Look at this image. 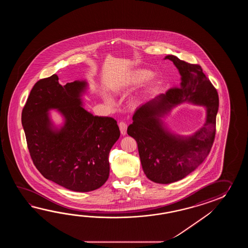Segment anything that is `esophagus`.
Here are the masks:
<instances>
[{
  "mask_svg": "<svg viewBox=\"0 0 248 248\" xmlns=\"http://www.w3.org/2000/svg\"><path fill=\"white\" fill-rule=\"evenodd\" d=\"M119 126H120L121 133H122L123 136H125L126 134V128H127L126 123H125V122H121L119 123Z\"/></svg>",
  "mask_w": 248,
  "mask_h": 248,
  "instance_id": "obj_1",
  "label": "esophagus"
}]
</instances>
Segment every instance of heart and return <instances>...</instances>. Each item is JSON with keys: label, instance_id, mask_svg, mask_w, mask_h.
<instances>
[{"label": "heart", "instance_id": "obj_1", "mask_svg": "<svg viewBox=\"0 0 248 248\" xmlns=\"http://www.w3.org/2000/svg\"><path fill=\"white\" fill-rule=\"evenodd\" d=\"M150 75H151V73L147 70H143V69L136 70L129 74V76L127 77V79L125 81V84L120 85L118 90H122L124 88V86H126V85L129 86V85L140 84V83H142V81H144L145 79H147ZM105 100L109 105L112 104L111 98L108 96H105Z\"/></svg>", "mask_w": 248, "mask_h": 248}]
</instances>
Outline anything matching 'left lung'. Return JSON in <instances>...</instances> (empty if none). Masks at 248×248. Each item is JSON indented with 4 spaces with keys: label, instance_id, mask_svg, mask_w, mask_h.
I'll use <instances>...</instances> for the list:
<instances>
[{
    "label": "left lung",
    "instance_id": "left-lung-1",
    "mask_svg": "<svg viewBox=\"0 0 248 248\" xmlns=\"http://www.w3.org/2000/svg\"><path fill=\"white\" fill-rule=\"evenodd\" d=\"M169 59L178 69L181 83L140 106L133 116L127 134L137 142L142 170L157 184H171L185 178L210 153L216 137L219 96L201 65L187 63L174 55ZM188 101L206 109L204 125L190 136L170 132L163 118L175 106Z\"/></svg>",
    "mask_w": 248,
    "mask_h": 248
}]
</instances>
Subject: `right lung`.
I'll return each instance as SVG.
<instances>
[{
    "label": "right lung",
    "instance_id": "add662e5",
    "mask_svg": "<svg viewBox=\"0 0 248 248\" xmlns=\"http://www.w3.org/2000/svg\"><path fill=\"white\" fill-rule=\"evenodd\" d=\"M86 80L62 85L58 76L40 79L22 111V125L32 162L40 173L65 189L88 192L105 185L110 173L109 153L121 132L111 117L94 116L84 109ZM62 116L59 128L48 111Z\"/></svg>",
    "mask_w": 248,
    "mask_h": 248
}]
</instances>
